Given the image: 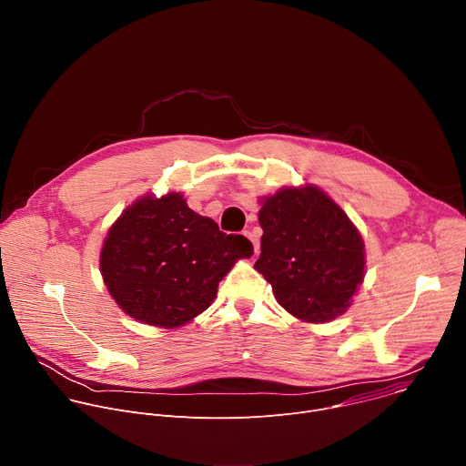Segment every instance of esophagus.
Returning <instances> with one entry per match:
<instances>
[{
	"mask_svg": "<svg viewBox=\"0 0 466 466\" xmlns=\"http://www.w3.org/2000/svg\"><path fill=\"white\" fill-rule=\"evenodd\" d=\"M245 236H247V238L252 241V245H254V254L258 256V252H259V243H258V238H256V236H254L250 230H245Z\"/></svg>",
	"mask_w": 466,
	"mask_h": 466,
	"instance_id": "esophagus-1",
	"label": "esophagus"
}]
</instances>
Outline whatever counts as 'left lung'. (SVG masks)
Instances as JSON below:
<instances>
[{
  "instance_id": "1",
  "label": "left lung",
  "mask_w": 466,
  "mask_h": 466,
  "mask_svg": "<svg viewBox=\"0 0 466 466\" xmlns=\"http://www.w3.org/2000/svg\"><path fill=\"white\" fill-rule=\"evenodd\" d=\"M263 230L254 269L277 302L302 322L343 315L365 279V243L345 210L315 184L284 186L259 198Z\"/></svg>"
}]
</instances>
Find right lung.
I'll return each mask as SVG.
<instances>
[{"label":"right lung","mask_w":466,"mask_h":466,"mask_svg":"<svg viewBox=\"0 0 466 466\" xmlns=\"http://www.w3.org/2000/svg\"><path fill=\"white\" fill-rule=\"evenodd\" d=\"M252 252L245 236L223 234L195 214L180 191L147 193L108 228L99 269L128 317L173 329L201 315L234 263Z\"/></svg>","instance_id":"right-lung-1"}]
</instances>
